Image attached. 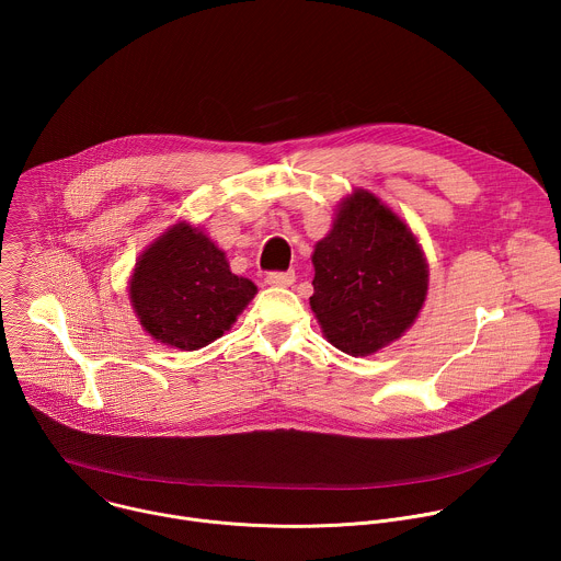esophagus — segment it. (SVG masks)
I'll return each instance as SVG.
<instances>
[{
	"label": "esophagus",
	"mask_w": 561,
	"mask_h": 561,
	"mask_svg": "<svg viewBox=\"0 0 561 561\" xmlns=\"http://www.w3.org/2000/svg\"><path fill=\"white\" fill-rule=\"evenodd\" d=\"M293 282H295V273H268L266 275V284L268 286H279V288H288V286H293Z\"/></svg>",
	"instance_id": "34e87169"
}]
</instances>
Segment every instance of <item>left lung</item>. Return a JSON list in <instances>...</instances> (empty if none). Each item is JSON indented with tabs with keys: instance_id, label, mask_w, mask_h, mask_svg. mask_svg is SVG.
<instances>
[{
	"instance_id": "1",
	"label": "left lung",
	"mask_w": 561,
	"mask_h": 561,
	"mask_svg": "<svg viewBox=\"0 0 561 561\" xmlns=\"http://www.w3.org/2000/svg\"><path fill=\"white\" fill-rule=\"evenodd\" d=\"M312 297L324 337L368 357L402 337L428 295V262L417 234L388 204L355 188L312 251Z\"/></svg>"
}]
</instances>
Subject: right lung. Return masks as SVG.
Segmentation results:
<instances>
[{"label":"right lung","mask_w":561,"mask_h":561,"mask_svg":"<svg viewBox=\"0 0 561 561\" xmlns=\"http://www.w3.org/2000/svg\"><path fill=\"white\" fill-rule=\"evenodd\" d=\"M257 286L230 271L226 253L195 224L178 219L139 253L128 299L159 344L199 351L244 312Z\"/></svg>","instance_id":"right-lung-1"}]
</instances>
